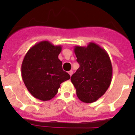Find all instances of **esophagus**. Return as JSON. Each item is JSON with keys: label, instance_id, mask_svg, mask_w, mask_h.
I'll use <instances>...</instances> for the list:
<instances>
[{"label": "esophagus", "instance_id": "34e87169", "mask_svg": "<svg viewBox=\"0 0 135 135\" xmlns=\"http://www.w3.org/2000/svg\"><path fill=\"white\" fill-rule=\"evenodd\" d=\"M68 73H69V74L70 75V76H71L72 74H73V71H72V70H71V71H69L68 72Z\"/></svg>", "mask_w": 135, "mask_h": 135}]
</instances>
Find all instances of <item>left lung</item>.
<instances>
[{
	"label": "left lung",
	"instance_id": "1",
	"mask_svg": "<svg viewBox=\"0 0 135 135\" xmlns=\"http://www.w3.org/2000/svg\"><path fill=\"white\" fill-rule=\"evenodd\" d=\"M74 52L80 65L71 80L83 102H96L110 86L112 64L104 49L94 43L87 47L75 46Z\"/></svg>",
	"mask_w": 135,
	"mask_h": 135
}]
</instances>
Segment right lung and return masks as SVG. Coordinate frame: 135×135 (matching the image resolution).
Masks as SVG:
<instances>
[{"instance_id": "right-lung-1", "label": "right lung", "mask_w": 135, "mask_h": 135, "mask_svg": "<svg viewBox=\"0 0 135 135\" xmlns=\"http://www.w3.org/2000/svg\"><path fill=\"white\" fill-rule=\"evenodd\" d=\"M61 45L49 41L35 44L26 52L22 64V77L28 92L42 101H48L57 94L61 83L69 80V74L62 69L58 58Z\"/></svg>"}]
</instances>
